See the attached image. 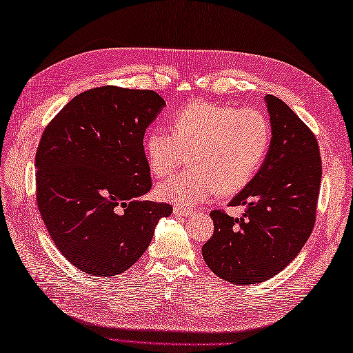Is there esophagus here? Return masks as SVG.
<instances>
[{"mask_svg":"<svg viewBox=\"0 0 353 353\" xmlns=\"http://www.w3.org/2000/svg\"><path fill=\"white\" fill-rule=\"evenodd\" d=\"M172 212H174V215H191V214H194L192 209L185 208V206H174V208H172Z\"/></svg>","mask_w":353,"mask_h":353,"instance_id":"34e87169","label":"esophagus"}]
</instances>
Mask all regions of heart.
I'll return each mask as SVG.
<instances>
[{
  "label": "heart",
  "instance_id": "obj_1",
  "mask_svg": "<svg viewBox=\"0 0 353 353\" xmlns=\"http://www.w3.org/2000/svg\"><path fill=\"white\" fill-rule=\"evenodd\" d=\"M171 134L150 129L144 137L147 165L156 177H168L186 163L191 168L159 183L157 197L192 206L216 192L234 196L261 170L272 144V125L258 109H236L196 101L171 118Z\"/></svg>",
  "mask_w": 353,
  "mask_h": 353
}]
</instances>
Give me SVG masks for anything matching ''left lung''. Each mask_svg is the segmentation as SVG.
I'll return each instance as SVG.
<instances>
[{
  "mask_svg": "<svg viewBox=\"0 0 353 353\" xmlns=\"http://www.w3.org/2000/svg\"><path fill=\"white\" fill-rule=\"evenodd\" d=\"M272 144L261 170L230 200L244 206L239 219L212 211L214 234L203 259L221 279L261 283L287 267L302 250L316 223L321 181L317 139L301 118L274 95H265Z\"/></svg>",
  "mask_w": 353,
  "mask_h": 353,
  "instance_id": "obj_1",
  "label": "left lung"
}]
</instances>
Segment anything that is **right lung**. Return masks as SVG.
I'll use <instances>...</instances> for the list:
<instances>
[{
    "instance_id": "1",
    "label": "right lung",
    "mask_w": 353,
    "mask_h": 353,
    "mask_svg": "<svg viewBox=\"0 0 353 353\" xmlns=\"http://www.w3.org/2000/svg\"><path fill=\"white\" fill-rule=\"evenodd\" d=\"M163 106L154 91L101 86L74 97L45 127L37 208L59 252L81 272H125L172 212L142 199L152 190L144 134Z\"/></svg>"
}]
</instances>
